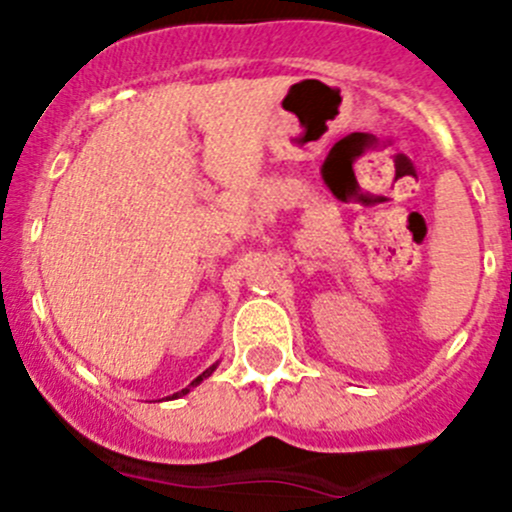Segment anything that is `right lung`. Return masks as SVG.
<instances>
[{
  "instance_id": "obj_1",
  "label": "right lung",
  "mask_w": 512,
  "mask_h": 512,
  "mask_svg": "<svg viewBox=\"0 0 512 512\" xmlns=\"http://www.w3.org/2000/svg\"><path fill=\"white\" fill-rule=\"evenodd\" d=\"M213 369H215V366H210V369H205V371H203V374H200V376H198V379H193V384H190V386L200 384V381H203V379H205V376H210V374H213ZM188 391H190V389H183V391H180V394H188ZM175 396H178V394H175Z\"/></svg>"
}]
</instances>
